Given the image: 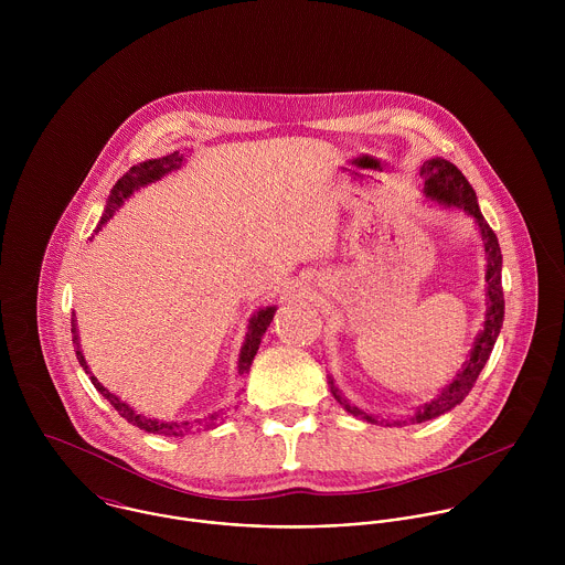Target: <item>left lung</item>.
<instances>
[{"label": "left lung", "mask_w": 565, "mask_h": 565, "mask_svg": "<svg viewBox=\"0 0 565 565\" xmlns=\"http://www.w3.org/2000/svg\"><path fill=\"white\" fill-rule=\"evenodd\" d=\"M419 175L424 178V198L428 202H435L439 206L446 209H459L466 211L475 224L477 231L481 235V242L484 247V311L483 330L477 334L475 345L466 359V363L461 365V370L452 376V381L448 385H444L437 396L428 403L415 406V411L406 417L398 419H383L381 415L367 413L361 406L350 403L339 387L334 385V379L328 374V385H330V394L334 396V401L341 404L350 415L370 422V424H387V426H406V424H422L428 419H435L444 413H448L450 408H455L457 404L463 403V398L470 394V390L475 387L481 370L493 350V343L500 334V328L504 322V298H502V254H500V245L495 233L489 228V224L484 222L483 213L479 209V200L477 193L472 189V184L466 180V175L446 159L441 157H433L419 167Z\"/></svg>", "instance_id": "left-lung-1"}]
</instances>
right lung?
<instances>
[{"instance_id": "add662e5", "label": "right lung", "mask_w": 565, "mask_h": 565, "mask_svg": "<svg viewBox=\"0 0 565 565\" xmlns=\"http://www.w3.org/2000/svg\"><path fill=\"white\" fill-rule=\"evenodd\" d=\"M182 164H184V157H182L180 152L167 154V157H161V159H150V161L132 164V167L115 182V186L110 189V195L106 198V209H104L102 220L97 222V228H95L93 235H97V233L106 226V222L124 206V202H126L135 191H139V189H143V186H148V184L161 180L167 173L180 169ZM93 235H90V239H93ZM274 313H276V307H263V309H258V311L249 318L247 332H245L242 350H239V363H237V370H239L237 374H239V376L249 372V365H252V361H254V356H256V352H258V345H260V339H263L265 330L269 328V323L274 320ZM72 337H74L78 363H81L82 370L88 374L93 387H95L108 403L113 404V406L117 408V413H119L124 419H128L132 426L146 430V433L164 435V437H184V435H191V433H198V430H206V428H211V426H215V424L220 422V411L209 413V415H204L202 419H182V422H180V419H178V422H164V419L148 417V415L139 413V411L132 408L130 404L124 403L121 398H117L115 394H110V392L90 374V367H88V363H86V359H84V354H82L81 334H78V320H76V316L72 318Z\"/></svg>"}]
</instances>
